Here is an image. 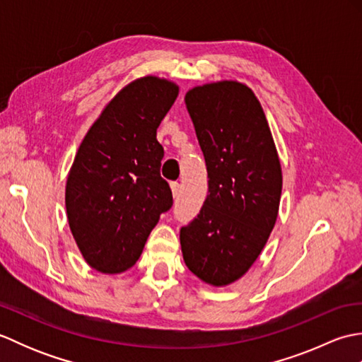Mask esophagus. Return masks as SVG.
<instances>
[{
  "label": "esophagus",
  "instance_id": "esophagus-1",
  "mask_svg": "<svg viewBox=\"0 0 362 362\" xmlns=\"http://www.w3.org/2000/svg\"><path fill=\"white\" fill-rule=\"evenodd\" d=\"M171 189H173V196L177 197L180 193V183L179 182H171Z\"/></svg>",
  "mask_w": 362,
  "mask_h": 362
}]
</instances>
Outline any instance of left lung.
<instances>
[{
	"label": "left lung",
	"mask_w": 362,
	"mask_h": 362,
	"mask_svg": "<svg viewBox=\"0 0 362 362\" xmlns=\"http://www.w3.org/2000/svg\"><path fill=\"white\" fill-rule=\"evenodd\" d=\"M185 104L209 173V196L180 228L185 264L213 286L249 271L275 226L281 166L264 112L244 83L194 87Z\"/></svg>",
	"instance_id": "left-lung-1"
}]
</instances>
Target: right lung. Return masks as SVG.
I'll use <instances>...</instances> for the list:
<instances>
[{"label": "right lung", "mask_w": 362, "mask_h": 362, "mask_svg": "<svg viewBox=\"0 0 362 362\" xmlns=\"http://www.w3.org/2000/svg\"><path fill=\"white\" fill-rule=\"evenodd\" d=\"M179 87L146 76L130 82L90 127L68 174V224L87 263L124 272L140 258L173 193L160 175L163 146L157 127Z\"/></svg>", "instance_id": "obj_1"}]
</instances>
